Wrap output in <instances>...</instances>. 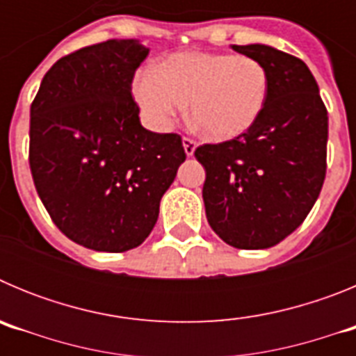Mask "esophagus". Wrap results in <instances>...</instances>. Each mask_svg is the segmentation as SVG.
<instances>
[{
	"label": "esophagus",
	"instance_id": "34e87169",
	"mask_svg": "<svg viewBox=\"0 0 356 356\" xmlns=\"http://www.w3.org/2000/svg\"><path fill=\"white\" fill-rule=\"evenodd\" d=\"M181 143H184V149H185V153H187V156H193L194 155V151H196V140L194 139H191V137H184V140H181Z\"/></svg>",
	"mask_w": 356,
	"mask_h": 356
}]
</instances>
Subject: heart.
<instances>
[{"label": "heart", "instance_id": "heart-1", "mask_svg": "<svg viewBox=\"0 0 356 356\" xmlns=\"http://www.w3.org/2000/svg\"><path fill=\"white\" fill-rule=\"evenodd\" d=\"M269 78L266 65L248 55L176 53L156 71L137 72L131 85L140 112L156 130H168L188 102V114L207 137L228 140L262 114Z\"/></svg>", "mask_w": 356, "mask_h": 356}]
</instances>
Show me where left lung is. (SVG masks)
Segmentation results:
<instances>
[{
    "label": "left lung",
    "mask_w": 356,
    "mask_h": 356,
    "mask_svg": "<svg viewBox=\"0 0 356 356\" xmlns=\"http://www.w3.org/2000/svg\"><path fill=\"white\" fill-rule=\"evenodd\" d=\"M232 48L266 65V105L250 130L194 155L207 171L203 201L213 232L238 250H266L291 235L319 197L328 112L298 56L266 44Z\"/></svg>",
    "instance_id": "left-lung-1"
}]
</instances>
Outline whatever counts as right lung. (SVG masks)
I'll return each instance as SVG.
<instances>
[{
    "mask_svg": "<svg viewBox=\"0 0 356 356\" xmlns=\"http://www.w3.org/2000/svg\"><path fill=\"white\" fill-rule=\"evenodd\" d=\"M147 53L134 39L69 53L44 74L31 103L37 194L56 228L94 251L140 246L185 160L180 135L140 124L131 81Z\"/></svg>",
    "mask_w": 356,
    "mask_h": 356,
    "instance_id": "right-lung-1",
    "label": "right lung"
}]
</instances>
